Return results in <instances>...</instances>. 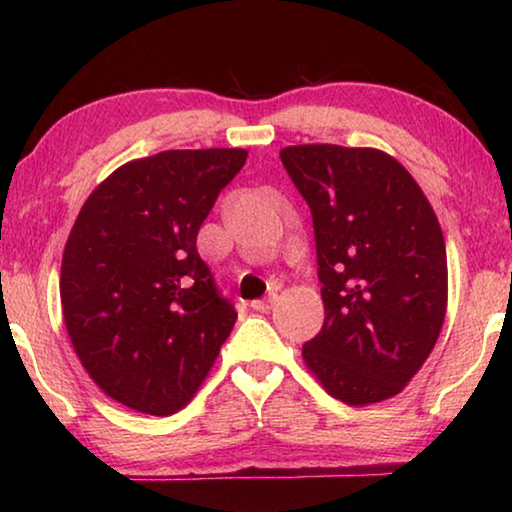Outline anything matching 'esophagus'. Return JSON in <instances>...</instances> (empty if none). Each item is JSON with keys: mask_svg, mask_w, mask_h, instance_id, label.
Here are the masks:
<instances>
[{"mask_svg": "<svg viewBox=\"0 0 512 512\" xmlns=\"http://www.w3.org/2000/svg\"><path fill=\"white\" fill-rule=\"evenodd\" d=\"M273 305H275V296H268V298L250 302V307H253L255 311H268V309H273Z\"/></svg>", "mask_w": 512, "mask_h": 512, "instance_id": "esophagus-1", "label": "esophagus"}]
</instances>
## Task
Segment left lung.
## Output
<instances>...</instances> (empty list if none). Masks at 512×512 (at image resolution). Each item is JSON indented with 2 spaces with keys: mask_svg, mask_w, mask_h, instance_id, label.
Here are the masks:
<instances>
[{
  "mask_svg": "<svg viewBox=\"0 0 512 512\" xmlns=\"http://www.w3.org/2000/svg\"><path fill=\"white\" fill-rule=\"evenodd\" d=\"M314 219L325 323L302 345L325 391L352 406L409 384L447 311V253L427 196L377 149L300 144L280 151Z\"/></svg>",
  "mask_w": 512,
  "mask_h": 512,
  "instance_id": "8db88e82",
  "label": "left lung"
}]
</instances>
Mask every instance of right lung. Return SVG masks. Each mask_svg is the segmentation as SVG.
Returning a JSON list of instances; mask_svg holds the SVG:
<instances>
[{
	"mask_svg": "<svg viewBox=\"0 0 512 512\" xmlns=\"http://www.w3.org/2000/svg\"><path fill=\"white\" fill-rule=\"evenodd\" d=\"M244 149L162 151L112 171L60 266L69 341L103 393L146 415L187 406L235 327L196 237Z\"/></svg>",
	"mask_w": 512,
	"mask_h": 512,
	"instance_id": "add662e5",
	"label": "right lung"
}]
</instances>
